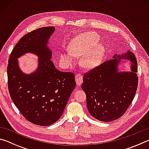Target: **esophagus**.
<instances>
[{
	"instance_id": "obj_1",
	"label": "esophagus",
	"mask_w": 149,
	"mask_h": 149,
	"mask_svg": "<svg viewBox=\"0 0 149 149\" xmlns=\"http://www.w3.org/2000/svg\"><path fill=\"white\" fill-rule=\"evenodd\" d=\"M75 81L77 85H81L83 82V77L80 74H77L75 75Z\"/></svg>"
}]
</instances>
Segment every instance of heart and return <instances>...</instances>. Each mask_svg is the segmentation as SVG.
I'll return each mask as SVG.
<instances>
[{
    "instance_id": "1",
    "label": "heart",
    "mask_w": 149,
    "mask_h": 149,
    "mask_svg": "<svg viewBox=\"0 0 149 149\" xmlns=\"http://www.w3.org/2000/svg\"><path fill=\"white\" fill-rule=\"evenodd\" d=\"M100 37L96 33H84L72 40L68 47L69 52L60 54V60L66 65H71L75 57L84 56L81 64L86 68H93L100 64L105 52V47L99 42Z\"/></svg>"
}]
</instances>
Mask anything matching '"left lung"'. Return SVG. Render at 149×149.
Returning <instances> with one entry per match:
<instances>
[{"label": "left lung", "instance_id": "1", "mask_svg": "<svg viewBox=\"0 0 149 149\" xmlns=\"http://www.w3.org/2000/svg\"><path fill=\"white\" fill-rule=\"evenodd\" d=\"M133 63L132 72L118 73L116 65L123 56L116 54L84 74L81 89L86 94L87 107L93 118L102 122L117 120L133 101L138 86L137 62L134 54L123 55Z\"/></svg>", "mask_w": 149, "mask_h": 149}]
</instances>
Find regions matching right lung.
Returning a JSON list of instances; mask_svg holds the SVG:
<instances>
[{"mask_svg":"<svg viewBox=\"0 0 149 149\" xmlns=\"http://www.w3.org/2000/svg\"><path fill=\"white\" fill-rule=\"evenodd\" d=\"M54 27H44L27 33L12 50L7 67L8 87L12 101L21 114L34 124L47 126L57 122L75 87L74 74L60 72L47 47ZM26 52L38 55L39 68L33 74L20 71L17 58Z\"/></svg>","mask_w":149,"mask_h":149,"instance_id":"obj_1","label":"right lung"}]
</instances>
